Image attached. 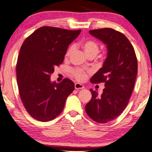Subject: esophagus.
<instances>
[{"mask_svg": "<svg viewBox=\"0 0 152 152\" xmlns=\"http://www.w3.org/2000/svg\"><path fill=\"white\" fill-rule=\"evenodd\" d=\"M75 89L76 90H79V89H84V86L82 85V84L80 83H75Z\"/></svg>", "mask_w": 152, "mask_h": 152, "instance_id": "obj_1", "label": "esophagus"}]
</instances>
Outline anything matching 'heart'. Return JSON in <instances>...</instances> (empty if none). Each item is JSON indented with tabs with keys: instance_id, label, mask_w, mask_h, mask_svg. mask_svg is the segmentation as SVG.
Here are the masks:
<instances>
[{
	"instance_id": "b5f03b06",
	"label": "heart",
	"mask_w": 152,
	"mask_h": 152,
	"mask_svg": "<svg viewBox=\"0 0 152 152\" xmlns=\"http://www.w3.org/2000/svg\"><path fill=\"white\" fill-rule=\"evenodd\" d=\"M82 48L83 50L84 53L88 57L90 56H96L99 53V45L97 43L93 41H86L83 42ZM75 46L74 45H71L69 49L67 50L66 53V57H69L74 52ZM73 76L79 81H83L87 77V74L84 70L81 69H76L72 71Z\"/></svg>"
}]
</instances>
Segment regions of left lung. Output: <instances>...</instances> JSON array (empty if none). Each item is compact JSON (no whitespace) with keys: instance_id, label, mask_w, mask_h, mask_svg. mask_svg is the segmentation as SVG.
<instances>
[{"instance_id":"left-lung-1","label":"left lung","mask_w":152,"mask_h":152,"mask_svg":"<svg viewBox=\"0 0 152 152\" xmlns=\"http://www.w3.org/2000/svg\"><path fill=\"white\" fill-rule=\"evenodd\" d=\"M90 35L107 45V58L93 75L91 83H104L100 96L90 89L92 98L86 105L87 114L95 121L106 124L117 118L128 105L137 74V60L129 40L110 28L89 31Z\"/></svg>"}]
</instances>
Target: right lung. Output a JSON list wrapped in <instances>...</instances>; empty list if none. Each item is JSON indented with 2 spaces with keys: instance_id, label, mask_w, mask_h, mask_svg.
Wrapping results in <instances>:
<instances>
[{
  "instance_id": "1",
  "label": "right lung",
  "mask_w": 152,
  "mask_h": 152,
  "mask_svg": "<svg viewBox=\"0 0 152 152\" xmlns=\"http://www.w3.org/2000/svg\"><path fill=\"white\" fill-rule=\"evenodd\" d=\"M80 31L43 26L21 46L16 66L19 92L26 110L39 121L56 118L74 91L72 80L64 78L57 83L51 81L50 75L63 62L69 45Z\"/></svg>"
}]
</instances>
